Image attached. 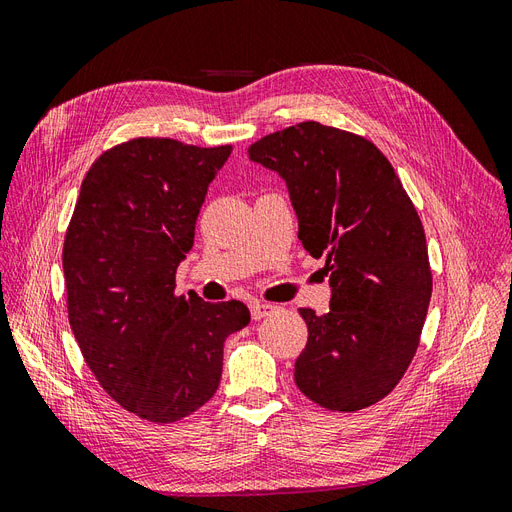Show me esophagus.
Instances as JSON below:
<instances>
[{"label": "esophagus", "mask_w": 512, "mask_h": 512, "mask_svg": "<svg viewBox=\"0 0 512 512\" xmlns=\"http://www.w3.org/2000/svg\"><path fill=\"white\" fill-rule=\"evenodd\" d=\"M275 309H277V305H271V303H254L252 305V318L254 320H262V318L271 316Z\"/></svg>", "instance_id": "obj_1"}]
</instances>
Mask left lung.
I'll return each instance as SVG.
<instances>
[{
    "label": "left lung",
    "mask_w": 512,
    "mask_h": 512,
    "mask_svg": "<svg viewBox=\"0 0 512 512\" xmlns=\"http://www.w3.org/2000/svg\"><path fill=\"white\" fill-rule=\"evenodd\" d=\"M250 160L286 181L299 239L327 260V314L301 307L307 344L294 363L299 391L354 412L404 378L431 299L421 218L395 168L367 138L303 121L260 138Z\"/></svg>",
    "instance_id": "obj_1"
}]
</instances>
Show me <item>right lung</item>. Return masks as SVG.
Wrapping results in <instances>:
<instances>
[{
	"label": "right lung",
	"instance_id": "add662e5",
	"mask_svg": "<svg viewBox=\"0 0 512 512\" xmlns=\"http://www.w3.org/2000/svg\"><path fill=\"white\" fill-rule=\"evenodd\" d=\"M232 147L134 138L91 164L64 241L68 318L102 389L151 423H175L218 391L241 301L177 297L209 183Z\"/></svg>",
	"mask_w": 512,
	"mask_h": 512
}]
</instances>
